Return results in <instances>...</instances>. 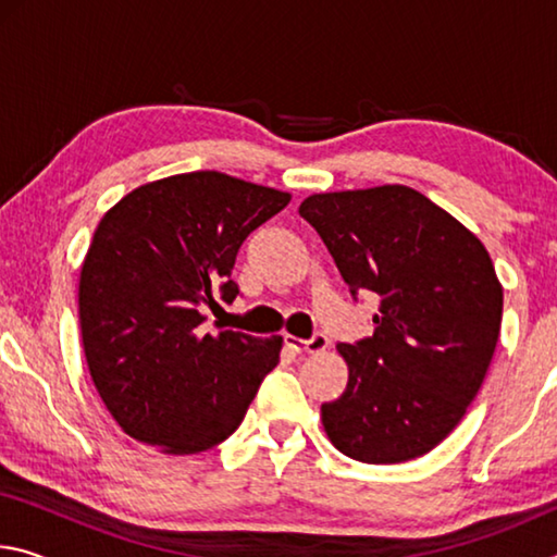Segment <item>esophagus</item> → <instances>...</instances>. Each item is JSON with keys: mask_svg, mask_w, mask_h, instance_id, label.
<instances>
[{"mask_svg": "<svg viewBox=\"0 0 557 557\" xmlns=\"http://www.w3.org/2000/svg\"><path fill=\"white\" fill-rule=\"evenodd\" d=\"M285 344L297 354H319L329 346V336L326 334H314L312 338H297L292 334H285Z\"/></svg>", "mask_w": 557, "mask_h": 557, "instance_id": "1", "label": "esophagus"}]
</instances>
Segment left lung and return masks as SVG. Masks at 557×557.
I'll return each mask as SVG.
<instances>
[{
    "label": "left lung",
    "mask_w": 557,
    "mask_h": 557,
    "mask_svg": "<svg viewBox=\"0 0 557 557\" xmlns=\"http://www.w3.org/2000/svg\"><path fill=\"white\" fill-rule=\"evenodd\" d=\"M299 215L351 295L381 297L373 336L336 346L348 383L322 405L329 440L366 465L428 455L465 418L492 363L504 312L492 258L457 219L400 184L314 194Z\"/></svg>",
    "instance_id": "1"
}]
</instances>
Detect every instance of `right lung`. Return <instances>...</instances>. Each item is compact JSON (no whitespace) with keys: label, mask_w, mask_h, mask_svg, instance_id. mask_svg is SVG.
<instances>
[{"label":"right lung","mask_w":557,"mask_h":557,"mask_svg":"<svg viewBox=\"0 0 557 557\" xmlns=\"http://www.w3.org/2000/svg\"><path fill=\"white\" fill-rule=\"evenodd\" d=\"M292 196L221 172L176 174L102 215L81 268L83 351L117 425L166 455L228 440L280 361L282 336L203 334V307L238 297L243 240Z\"/></svg>","instance_id":"1"}]
</instances>
